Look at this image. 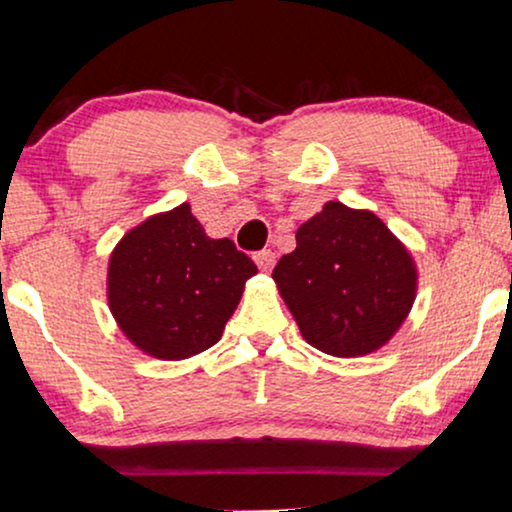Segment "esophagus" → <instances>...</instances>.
Returning a JSON list of instances; mask_svg holds the SVG:
<instances>
[{
    "instance_id": "34e87169",
    "label": "esophagus",
    "mask_w": 512,
    "mask_h": 512,
    "mask_svg": "<svg viewBox=\"0 0 512 512\" xmlns=\"http://www.w3.org/2000/svg\"><path fill=\"white\" fill-rule=\"evenodd\" d=\"M255 262L262 271H271V269H274L276 257H274V252H271V250H260V252H255Z\"/></svg>"
}]
</instances>
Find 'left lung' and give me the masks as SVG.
<instances>
[{
	"instance_id": "8db88e82",
	"label": "left lung",
	"mask_w": 512,
	"mask_h": 512,
	"mask_svg": "<svg viewBox=\"0 0 512 512\" xmlns=\"http://www.w3.org/2000/svg\"><path fill=\"white\" fill-rule=\"evenodd\" d=\"M278 260L276 288L313 349L335 358L379 351L410 316L419 271L372 210L327 201Z\"/></svg>"
}]
</instances>
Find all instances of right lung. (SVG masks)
Instances as JSON below:
<instances>
[{
  "label": "right lung",
  "instance_id": "1",
  "mask_svg": "<svg viewBox=\"0 0 512 512\" xmlns=\"http://www.w3.org/2000/svg\"><path fill=\"white\" fill-rule=\"evenodd\" d=\"M255 262L210 238L189 203L126 231L107 262V306L149 358L185 360L220 342Z\"/></svg>",
  "mask_w": 512,
  "mask_h": 512
}]
</instances>
